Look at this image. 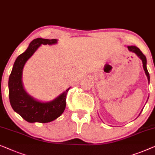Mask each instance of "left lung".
I'll return each instance as SVG.
<instances>
[{"mask_svg": "<svg viewBox=\"0 0 155 155\" xmlns=\"http://www.w3.org/2000/svg\"><path fill=\"white\" fill-rule=\"evenodd\" d=\"M127 48H128V49H129V51H132V52L136 53V54L137 55L138 57L140 58L141 60H142L143 69H144L145 73V74H146V75H147V77L148 82L150 83V74H149L148 71H147V66H146V65H147V59H146V57H145V56L143 54L142 51H141L140 50V49L138 48L137 47H136V46H128Z\"/></svg>", "mask_w": 155, "mask_h": 155, "instance_id": "obj_1", "label": "left lung"}]
</instances>
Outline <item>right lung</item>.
Instances as JSON below:
<instances>
[{
  "mask_svg": "<svg viewBox=\"0 0 155 155\" xmlns=\"http://www.w3.org/2000/svg\"><path fill=\"white\" fill-rule=\"evenodd\" d=\"M57 43V39L36 38L31 42L28 48L15 60L12 72L9 77V98L12 109L26 121L30 123H48L56 120L66 108L67 93L71 87L51 101H39L24 89L22 72L28 61L41 45Z\"/></svg>",
  "mask_w": 155,
  "mask_h": 155,
  "instance_id": "right-lung-1",
  "label": "right lung"
}]
</instances>
